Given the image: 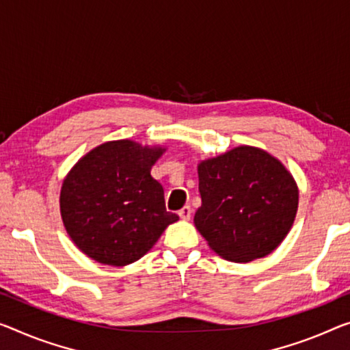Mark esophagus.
<instances>
[{
	"label": "esophagus",
	"instance_id": "obj_1",
	"mask_svg": "<svg viewBox=\"0 0 350 350\" xmlns=\"http://www.w3.org/2000/svg\"><path fill=\"white\" fill-rule=\"evenodd\" d=\"M191 214H192V209L189 205H185L183 206L180 211H178V216L183 219V220H189L191 219Z\"/></svg>",
	"mask_w": 350,
	"mask_h": 350
}]
</instances>
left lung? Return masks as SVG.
Returning <instances> with one entry per match:
<instances>
[{"mask_svg":"<svg viewBox=\"0 0 350 350\" xmlns=\"http://www.w3.org/2000/svg\"><path fill=\"white\" fill-rule=\"evenodd\" d=\"M198 191L193 224L216 254L234 262L277 249L299 205L297 186L280 161L247 145L198 164Z\"/></svg>","mask_w":350,"mask_h":350,"instance_id":"1","label":"left lung"}]
</instances>
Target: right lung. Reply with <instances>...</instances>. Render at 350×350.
Masks as SVG:
<instances>
[{"label":"right lung","mask_w":350,"mask_h":350,"mask_svg":"<svg viewBox=\"0 0 350 350\" xmlns=\"http://www.w3.org/2000/svg\"><path fill=\"white\" fill-rule=\"evenodd\" d=\"M163 152L128 139L112 141L70 170L61 189V216L79 250L101 265H130L178 220L165 209L163 186L150 174Z\"/></svg>","instance_id":"1"}]
</instances>
